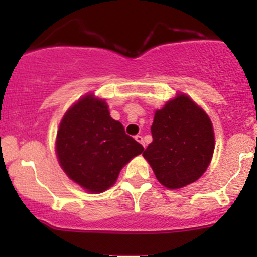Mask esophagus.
I'll list each match as a JSON object with an SVG mask.
<instances>
[{
  "mask_svg": "<svg viewBox=\"0 0 257 257\" xmlns=\"http://www.w3.org/2000/svg\"><path fill=\"white\" fill-rule=\"evenodd\" d=\"M135 140L138 141V143H140L141 145L145 147V141H144V138L143 135H135Z\"/></svg>",
  "mask_w": 257,
  "mask_h": 257,
  "instance_id": "34e87169",
  "label": "esophagus"
}]
</instances>
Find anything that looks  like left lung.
Returning <instances> with one entry per match:
<instances>
[{
  "instance_id": "1",
  "label": "left lung",
  "mask_w": 257,
  "mask_h": 257,
  "mask_svg": "<svg viewBox=\"0 0 257 257\" xmlns=\"http://www.w3.org/2000/svg\"><path fill=\"white\" fill-rule=\"evenodd\" d=\"M151 133L153 140L143 156L162 185L176 190L204 174L215 149L214 129L192 99L178 94L156 111Z\"/></svg>"
}]
</instances>
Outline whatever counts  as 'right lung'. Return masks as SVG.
Returning <instances> with one entry per match:
<instances>
[{
    "mask_svg": "<svg viewBox=\"0 0 257 257\" xmlns=\"http://www.w3.org/2000/svg\"><path fill=\"white\" fill-rule=\"evenodd\" d=\"M58 161L72 181L90 193L116 182L122 168L144 151L110 116L105 100L88 94L67 110L57 133Z\"/></svg>",
    "mask_w": 257,
    "mask_h": 257,
    "instance_id": "right-lung-1",
    "label": "right lung"
}]
</instances>
